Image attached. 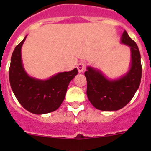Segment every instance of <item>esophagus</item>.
I'll list each match as a JSON object with an SVG mask.
<instances>
[{"instance_id":"esophagus-1","label":"esophagus","mask_w":151,"mask_h":151,"mask_svg":"<svg viewBox=\"0 0 151 151\" xmlns=\"http://www.w3.org/2000/svg\"><path fill=\"white\" fill-rule=\"evenodd\" d=\"M77 69L78 70V73H83L84 70L85 69V62H81L78 64L77 66Z\"/></svg>"}]
</instances>
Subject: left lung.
Masks as SVG:
<instances>
[{
	"label": "left lung",
	"instance_id": "obj_1",
	"mask_svg": "<svg viewBox=\"0 0 151 151\" xmlns=\"http://www.w3.org/2000/svg\"><path fill=\"white\" fill-rule=\"evenodd\" d=\"M121 43L129 46L131 49L130 69L125 76L118 79L110 80L101 71L90 66L85 72L88 98L97 110H120L132 99L139 88L142 71L139 49L126 31L122 33Z\"/></svg>",
	"mask_w": 151,
	"mask_h": 151
}]
</instances>
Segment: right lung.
<instances>
[{"mask_svg":"<svg viewBox=\"0 0 151 151\" xmlns=\"http://www.w3.org/2000/svg\"><path fill=\"white\" fill-rule=\"evenodd\" d=\"M26 38L16 47L12 54L9 69L10 86L26 110L34 114L51 113L63 103L68 85L78 74V69L57 73L47 80L30 77L24 69L21 57V48Z\"/></svg>","mask_w":151,"mask_h":151,"instance_id":"right-lung-1","label":"right lung"}]
</instances>
